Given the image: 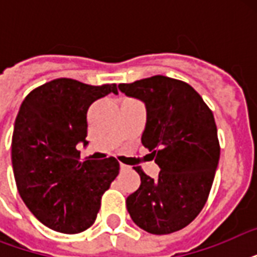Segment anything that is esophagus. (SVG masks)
Wrapping results in <instances>:
<instances>
[{
	"mask_svg": "<svg viewBox=\"0 0 257 257\" xmlns=\"http://www.w3.org/2000/svg\"><path fill=\"white\" fill-rule=\"evenodd\" d=\"M120 169L122 172H124V171H129V167H128V165H125V164H120Z\"/></svg>",
	"mask_w": 257,
	"mask_h": 257,
	"instance_id": "34e87169",
	"label": "esophagus"
}]
</instances>
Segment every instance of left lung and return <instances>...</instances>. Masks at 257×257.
I'll list each match as a JSON object with an SVG mask.
<instances>
[{
	"mask_svg": "<svg viewBox=\"0 0 257 257\" xmlns=\"http://www.w3.org/2000/svg\"><path fill=\"white\" fill-rule=\"evenodd\" d=\"M118 89L145 104L141 143L161 169L152 179L133 167L141 184L126 199L129 215L153 235L179 231L203 209L215 179L220 147L213 114L195 89L175 78L153 76Z\"/></svg>",
	"mask_w": 257,
	"mask_h": 257,
	"instance_id": "left-lung-1",
	"label": "left lung"
}]
</instances>
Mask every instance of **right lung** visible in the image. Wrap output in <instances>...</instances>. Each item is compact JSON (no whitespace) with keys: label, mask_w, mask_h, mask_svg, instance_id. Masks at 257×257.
I'll list each match as a JSON object with an SVG mask.
<instances>
[{"label":"right lung","mask_w":257,"mask_h":257,"mask_svg":"<svg viewBox=\"0 0 257 257\" xmlns=\"http://www.w3.org/2000/svg\"><path fill=\"white\" fill-rule=\"evenodd\" d=\"M109 93L117 94L116 84L57 78L32 90L20 106L12 137L14 179L26 207L53 231L88 229L118 175L114 157L81 163L77 151L80 143L88 145L89 106Z\"/></svg>","instance_id":"obj_1"}]
</instances>
